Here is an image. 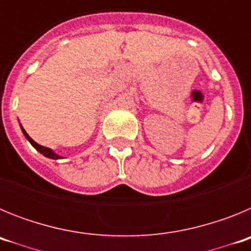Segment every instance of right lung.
<instances>
[{"mask_svg":"<svg viewBox=\"0 0 251 251\" xmlns=\"http://www.w3.org/2000/svg\"><path fill=\"white\" fill-rule=\"evenodd\" d=\"M20 127H21V130H22V133H24V136L26 137V139H27V141L30 142L31 145H32V147H34L36 151H39V152L41 153L43 156L48 157V158H51V159H60V158H63V157L59 156V154H57V153H55L54 151L51 150V148L44 147V146H40L39 143H36V142H35L34 139L31 138V137L28 136L27 133H26V130L24 129V127H22L21 124H20Z\"/></svg>","mask_w":251,"mask_h":251,"instance_id":"right-lung-1","label":"right lung"}]
</instances>
